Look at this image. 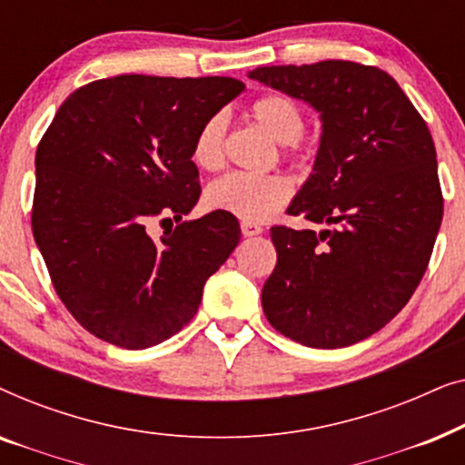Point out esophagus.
<instances>
[{"label": "esophagus", "instance_id": "obj_1", "mask_svg": "<svg viewBox=\"0 0 465 465\" xmlns=\"http://www.w3.org/2000/svg\"><path fill=\"white\" fill-rule=\"evenodd\" d=\"M241 232H243V237H256V234L262 232V226L256 224V222H241Z\"/></svg>", "mask_w": 465, "mask_h": 465}]
</instances>
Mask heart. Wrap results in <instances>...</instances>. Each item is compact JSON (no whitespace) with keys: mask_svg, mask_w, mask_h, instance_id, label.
Segmentation results:
<instances>
[{"mask_svg":"<svg viewBox=\"0 0 465 465\" xmlns=\"http://www.w3.org/2000/svg\"><path fill=\"white\" fill-rule=\"evenodd\" d=\"M252 118L290 152H301L304 133V114L285 94H264L250 107ZM224 131L222 114H213L199 126L193 139V161L196 167L215 171L224 164ZM292 196V183L285 175L243 173L234 171L209 183L205 201L215 212H226L243 222H262L279 212Z\"/></svg>","mask_w":465,"mask_h":465,"instance_id":"obj_1","label":"heart"}]
</instances>
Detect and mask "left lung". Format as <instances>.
Wrapping results in <instances>:
<instances>
[{"mask_svg": "<svg viewBox=\"0 0 465 465\" xmlns=\"http://www.w3.org/2000/svg\"><path fill=\"white\" fill-rule=\"evenodd\" d=\"M252 80L320 112L313 173L290 203L323 231L272 226L262 309L301 345L339 349L379 332L417 290L442 222L430 129L398 82L353 61L271 65Z\"/></svg>", "mask_w": 465, "mask_h": 465, "instance_id": "obj_1", "label": "left lung"}]
</instances>
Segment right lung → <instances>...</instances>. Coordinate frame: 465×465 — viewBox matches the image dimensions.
<instances>
[{"label":"right lung","mask_w":465,"mask_h":465,"mask_svg":"<svg viewBox=\"0 0 465 465\" xmlns=\"http://www.w3.org/2000/svg\"><path fill=\"white\" fill-rule=\"evenodd\" d=\"M234 78L124 74L63 101L35 152L31 226L56 294L101 341L145 349L199 311L241 239L234 215L182 222L201 196L193 139L243 93ZM173 217L161 240L152 219Z\"/></svg>","instance_id":"add662e5"}]
</instances>
